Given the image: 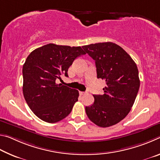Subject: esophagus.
Returning a JSON list of instances; mask_svg holds the SVG:
<instances>
[{
  "label": "esophagus",
  "mask_w": 160,
  "mask_h": 160,
  "mask_svg": "<svg viewBox=\"0 0 160 160\" xmlns=\"http://www.w3.org/2000/svg\"><path fill=\"white\" fill-rule=\"evenodd\" d=\"M79 93H80V95H84V94H85V92H81V91H80V92H79Z\"/></svg>",
  "instance_id": "1"
}]
</instances>
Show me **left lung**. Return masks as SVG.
Masks as SVG:
<instances>
[{
    "mask_svg": "<svg viewBox=\"0 0 160 160\" xmlns=\"http://www.w3.org/2000/svg\"><path fill=\"white\" fill-rule=\"evenodd\" d=\"M95 61L97 78L106 81L104 94H94V102L85 111L90 120L106 128L115 125L128 114L140 88L138 70L132 58L112 42L82 47Z\"/></svg>",
    "mask_w": 160,
    "mask_h": 160,
    "instance_id": "obj_1",
    "label": "left lung"
}]
</instances>
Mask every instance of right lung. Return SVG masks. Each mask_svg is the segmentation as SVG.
Wrapping results in <instances>:
<instances>
[{"mask_svg": "<svg viewBox=\"0 0 160 160\" xmlns=\"http://www.w3.org/2000/svg\"><path fill=\"white\" fill-rule=\"evenodd\" d=\"M86 53L80 47L48 44L34 50L23 65L22 91L27 104L38 118L56 123L71 112L78 100L77 90L56 84L78 56Z\"/></svg>", "mask_w": 160, "mask_h": 160, "instance_id": "right-lung-1", "label": "right lung"}]
</instances>
